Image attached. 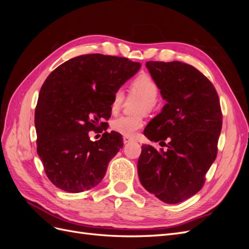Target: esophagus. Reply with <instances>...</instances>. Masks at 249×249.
I'll return each mask as SVG.
<instances>
[{"label": "esophagus", "instance_id": "esophagus-1", "mask_svg": "<svg viewBox=\"0 0 249 249\" xmlns=\"http://www.w3.org/2000/svg\"><path fill=\"white\" fill-rule=\"evenodd\" d=\"M133 139L130 138V137H124V143H129L131 142Z\"/></svg>", "mask_w": 249, "mask_h": 249}]
</instances>
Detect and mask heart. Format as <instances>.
<instances>
[{
  "instance_id": "1",
  "label": "heart",
  "mask_w": 249,
  "mask_h": 249,
  "mask_svg": "<svg viewBox=\"0 0 249 249\" xmlns=\"http://www.w3.org/2000/svg\"><path fill=\"white\" fill-rule=\"evenodd\" d=\"M130 94L135 97H139L140 102L137 104L136 113H152L156 109V99L159 93V87L155 80L147 73H140L135 78L129 87ZM124 101L123 91H116L112 97L111 112L117 113L122 108ZM143 118L141 115L135 116H120L111 122V129L124 137H133L138 130L143 126Z\"/></svg>"
}]
</instances>
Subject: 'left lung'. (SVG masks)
Listing matches in <instances>:
<instances>
[{
    "mask_svg": "<svg viewBox=\"0 0 249 249\" xmlns=\"http://www.w3.org/2000/svg\"><path fill=\"white\" fill-rule=\"evenodd\" d=\"M146 67L166 104L143 134L167 149L142 145L138 176L156 197L178 203L201 189L216 159L222 127L219 97L210 80L192 65L148 61Z\"/></svg>",
    "mask_w": 249,
    "mask_h": 249,
    "instance_id": "8db88e82",
    "label": "left lung"
}]
</instances>
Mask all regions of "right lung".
<instances>
[{
  "mask_svg": "<svg viewBox=\"0 0 249 249\" xmlns=\"http://www.w3.org/2000/svg\"><path fill=\"white\" fill-rule=\"evenodd\" d=\"M140 66L127 58L88 54L59 65L44 81L35 109L37 154L59 189L83 192L106 175L123 136L105 132L91 141L88 133L106 127L113 95Z\"/></svg>",
  "mask_w": 249,
  "mask_h": 249,
  "instance_id": "obj_1",
  "label": "right lung"
}]
</instances>
